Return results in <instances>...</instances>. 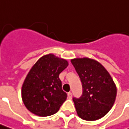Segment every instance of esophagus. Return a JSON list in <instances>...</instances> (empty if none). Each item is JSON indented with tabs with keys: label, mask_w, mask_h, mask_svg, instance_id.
Listing matches in <instances>:
<instances>
[{
	"label": "esophagus",
	"mask_w": 129,
	"mask_h": 129,
	"mask_svg": "<svg viewBox=\"0 0 129 129\" xmlns=\"http://www.w3.org/2000/svg\"><path fill=\"white\" fill-rule=\"evenodd\" d=\"M68 98H69V99H72V93L71 92L68 93Z\"/></svg>",
	"instance_id": "1"
}]
</instances>
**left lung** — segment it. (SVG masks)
Segmentation results:
<instances>
[{
    "mask_svg": "<svg viewBox=\"0 0 129 129\" xmlns=\"http://www.w3.org/2000/svg\"><path fill=\"white\" fill-rule=\"evenodd\" d=\"M82 83L83 94L73 101L79 117L95 121L104 117L113 106L116 86L104 66L89 58L71 60Z\"/></svg>",
    "mask_w": 129,
    "mask_h": 129,
    "instance_id": "8db88e82",
    "label": "left lung"
}]
</instances>
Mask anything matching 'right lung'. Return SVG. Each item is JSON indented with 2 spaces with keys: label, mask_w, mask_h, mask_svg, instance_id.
Here are the masks:
<instances>
[{
  "label": "right lung",
  "mask_w": 129,
  "mask_h": 129,
  "mask_svg": "<svg viewBox=\"0 0 129 129\" xmlns=\"http://www.w3.org/2000/svg\"><path fill=\"white\" fill-rule=\"evenodd\" d=\"M68 66V60L49 53L32 66L21 88L22 100L29 111L42 117L58 111L67 98L59 74Z\"/></svg>",
  "instance_id": "1"
}]
</instances>
